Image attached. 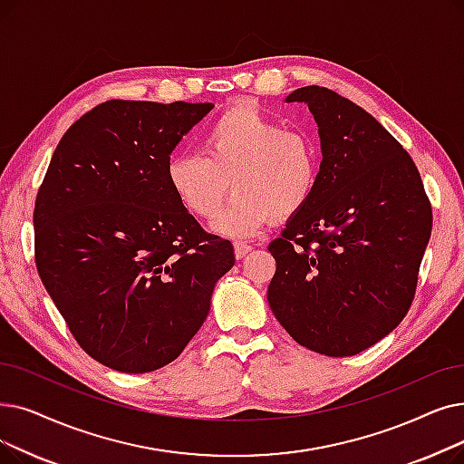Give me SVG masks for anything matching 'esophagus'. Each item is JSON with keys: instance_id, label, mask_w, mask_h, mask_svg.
Wrapping results in <instances>:
<instances>
[{"instance_id": "obj_1", "label": "esophagus", "mask_w": 464, "mask_h": 464, "mask_svg": "<svg viewBox=\"0 0 464 464\" xmlns=\"http://www.w3.org/2000/svg\"><path fill=\"white\" fill-rule=\"evenodd\" d=\"M233 250H235V257L237 259H243L252 250V246L248 243H243V240H235Z\"/></svg>"}]
</instances>
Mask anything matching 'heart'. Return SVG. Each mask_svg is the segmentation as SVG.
Masks as SVG:
<instances>
[{
    "instance_id": "b5f03b06",
    "label": "heart",
    "mask_w": 464,
    "mask_h": 464,
    "mask_svg": "<svg viewBox=\"0 0 464 464\" xmlns=\"http://www.w3.org/2000/svg\"><path fill=\"white\" fill-rule=\"evenodd\" d=\"M203 153H176L167 160L170 193L184 210L210 219L232 179L236 195L212 229L250 237L304 210L320 178V150L307 132L285 129L256 104H235L203 136Z\"/></svg>"
}]
</instances>
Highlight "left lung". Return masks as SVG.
Returning a JSON list of instances; mask_svg holds the SVG:
<instances>
[{
    "mask_svg": "<svg viewBox=\"0 0 464 464\" xmlns=\"http://www.w3.org/2000/svg\"><path fill=\"white\" fill-rule=\"evenodd\" d=\"M286 102L314 115L322 163L309 205L269 245L267 299L299 345L353 356L408 314L432 207L410 153L366 110L318 85Z\"/></svg>",
    "mask_w": 464,
    "mask_h": 464,
    "instance_id": "left-lung-1",
    "label": "left lung"
}]
</instances>
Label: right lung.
I'll return each instance as SVG.
<instances>
[{
	"label": "right lung",
	"instance_id": "1",
	"mask_svg": "<svg viewBox=\"0 0 464 464\" xmlns=\"http://www.w3.org/2000/svg\"><path fill=\"white\" fill-rule=\"evenodd\" d=\"M214 106L108 100L56 146L34 208L35 266L89 356L123 373L163 368L235 264L167 186L170 153Z\"/></svg>",
	"mask_w": 464,
	"mask_h": 464
}]
</instances>
